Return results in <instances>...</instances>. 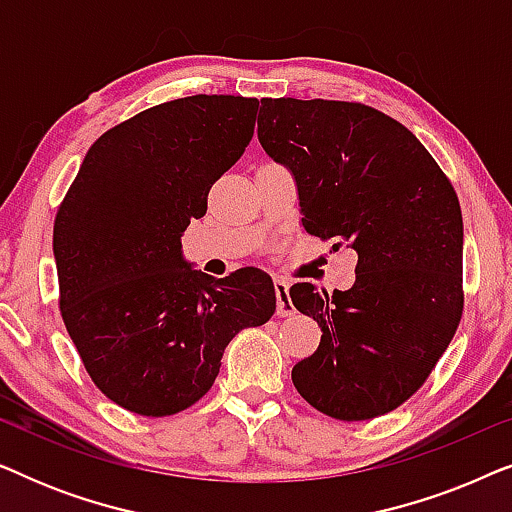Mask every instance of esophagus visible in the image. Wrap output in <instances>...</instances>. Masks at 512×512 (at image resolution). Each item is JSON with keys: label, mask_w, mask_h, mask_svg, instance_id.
<instances>
[{"label": "esophagus", "mask_w": 512, "mask_h": 512, "mask_svg": "<svg viewBox=\"0 0 512 512\" xmlns=\"http://www.w3.org/2000/svg\"><path fill=\"white\" fill-rule=\"evenodd\" d=\"M275 296H277V314L279 317H291L296 312L289 298V282L286 279H275Z\"/></svg>", "instance_id": "34e87169"}]
</instances>
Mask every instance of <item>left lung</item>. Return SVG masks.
<instances>
[{"label": "left lung", "instance_id": "1", "mask_svg": "<svg viewBox=\"0 0 512 512\" xmlns=\"http://www.w3.org/2000/svg\"><path fill=\"white\" fill-rule=\"evenodd\" d=\"M258 142L296 179L307 233L359 254L349 291L291 286L321 328L291 380L328 417L387 415L426 382L464 312L457 193L405 125L361 102L263 97Z\"/></svg>", "mask_w": 512, "mask_h": 512}]
</instances>
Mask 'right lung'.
<instances>
[{"label": "right lung", "mask_w": 512, "mask_h": 512, "mask_svg": "<svg viewBox=\"0 0 512 512\" xmlns=\"http://www.w3.org/2000/svg\"><path fill=\"white\" fill-rule=\"evenodd\" d=\"M258 100L193 95L118 123L90 146L55 214L60 314L90 380L121 408L167 417L212 389L223 349L275 314L272 279H214L181 233L254 137Z\"/></svg>", "instance_id": "1"}]
</instances>
